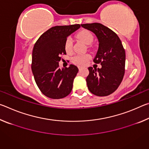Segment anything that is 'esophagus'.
Wrapping results in <instances>:
<instances>
[{
	"label": "esophagus",
	"mask_w": 149,
	"mask_h": 149,
	"mask_svg": "<svg viewBox=\"0 0 149 149\" xmlns=\"http://www.w3.org/2000/svg\"><path fill=\"white\" fill-rule=\"evenodd\" d=\"M82 68V67H81V66H78V69H79V70Z\"/></svg>",
	"instance_id": "1"
}]
</instances>
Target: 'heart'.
Instances as JSON below:
<instances>
[{"label":"heart","mask_w":149,"mask_h":149,"mask_svg":"<svg viewBox=\"0 0 149 149\" xmlns=\"http://www.w3.org/2000/svg\"><path fill=\"white\" fill-rule=\"evenodd\" d=\"M77 37L86 45H90L93 41V36L91 33L87 30H81L76 35ZM65 50L68 53H70L73 50V41L71 37H68L65 41ZM91 59L89 54L76 55L72 58V62L78 65H84L87 64Z\"/></svg>","instance_id":"heart-1"}]
</instances>
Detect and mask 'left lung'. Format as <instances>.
Here are the masks:
<instances>
[{"instance_id": "8db88e82", "label": "left lung", "mask_w": 149, "mask_h": 149, "mask_svg": "<svg viewBox=\"0 0 149 149\" xmlns=\"http://www.w3.org/2000/svg\"><path fill=\"white\" fill-rule=\"evenodd\" d=\"M81 26L97 36L99 49L93 62L102 65L101 68H88L87 87L95 95L108 96L118 89L124 75L125 53L122 41L114 31L101 24Z\"/></svg>"}]
</instances>
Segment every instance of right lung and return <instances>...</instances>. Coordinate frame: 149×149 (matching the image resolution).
I'll return each instance as SVG.
<instances>
[{
	"label": "right lung",
	"instance_id": "obj_1",
	"mask_svg": "<svg viewBox=\"0 0 149 149\" xmlns=\"http://www.w3.org/2000/svg\"><path fill=\"white\" fill-rule=\"evenodd\" d=\"M80 27L79 24L54 26L41 35L32 52L31 70L39 89L46 97L62 99L71 93L73 82L79 70L70 64L60 69L61 55L66 54L67 37Z\"/></svg>",
	"mask_w": 149,
	"mask_h": 149
}]
</instances>
